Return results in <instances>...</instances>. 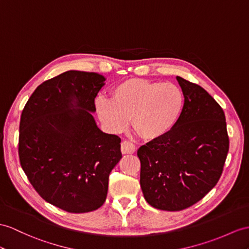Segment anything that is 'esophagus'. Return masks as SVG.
Listing matches in <instances>:
<instances>
[{"label": "esophagus", "mask_w": 249, "mask_h": 249, "mask_svg": "<svg viewBox=\"0 0 249 249\" xmlns=\"http://www.w3.org/2000/svg\"><path fill=\"white\" fill-rule=\"evenodd\" d=\"M121 152L123 154H132L135 152V145L132 142L124 141L121 142Z\"/></svg>", "instance_id": "obj_1"}]
</instances>
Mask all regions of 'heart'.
Masks as SVG:
<instances>
[{"instance_id":"1","label":"heart","mask_w":249,"mask_h":249,"mask_svg":"<svg viewBox=\"0 0 249 249\" xmlns=\"http://www.w3.org/2000/svg\"><path fill=\"white\" fill-rule=\"evenodd\" d=\"M184 94L173 83L131 78L117 84L112 98L100 97L97 113L108 130L124 131L132 125L142 138L154 141L170 132L184 108Z\"/></svg>"}]
</instances>
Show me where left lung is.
<instances>
[{
  "label": "left lung",
  "instance_id": "1",
  "mask_svg": "<svg viewBox=\"0 0 249 249\" xmlns=\"http://www.w3.org/2000/svg\"><path fill=\"white\" fill-rule=\"evenodd\" d=\"M177 79L185 97L178 124L137 151L145 201L167 211L201 201L219 181L229 150L223 108L202 87Z\"/></svg>",
  "mask_w": 249,
  "mask_h": 249
}]
</instances>
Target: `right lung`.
<instances>
[{
  "label": "right lung",
  "mask_w": 249,
  "mask_h": 249,
  "mask_svg": "<svg viewBox=\"0 0 249 249\" xmlns=\"http://www.w3.org/2000/svg\"><path fill=\"white\" fill-rule=\"evenodd\" d=\"M106 78L69 71L35 89L20 120L19 157L42 198L71 213L106 202L108 175L120 160L121 139L97 126L95 98Z\"/></svg>",
  "instance_id": "1"
}]
</instances>
